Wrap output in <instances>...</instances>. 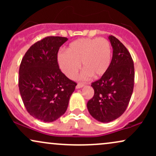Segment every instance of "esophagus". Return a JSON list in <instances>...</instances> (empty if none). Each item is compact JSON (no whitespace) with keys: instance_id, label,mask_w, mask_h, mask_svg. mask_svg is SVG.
<instances>
[{"instance_id":"1","label":"esophagus","mask_w":156,"mask_h":156,"mask_svg":"<svg viewBox=\"0 0 156 156\" xmlns=\"http://www.w3.org/2000/svg\"><path fill=\"white\" fill-rule=\"evenodd\" d=\"M84 86L83 83H78V84H77L76 86V89H80V88H82Z\"/></svg>"}]
</instances>
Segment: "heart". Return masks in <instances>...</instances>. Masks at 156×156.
<instances>
[{"instance_id":"1","label":"heart","mask_w":156,"mask_h":156,"mask_svg":"<svg viewBox=\"0 0 156 156\" xmlns=\"http://www.w3.org/2000/svg\"><path fill=\"white\" fill-rule=\"evenodd\" d=\"M58 65L68 78L74 79L81 64L83 77L98 78L108 71L112 62V47L104 38H83L73 42L67 53H58Z\"/></svg>"}]
</instances>
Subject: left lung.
Masks as SVG:
<instances>
[{"label": "left lung", "instance_id": "obj_1", "mask_svg": "<svg viewBox=\"0 0 156 156\" xmlns=\"http://www.w3.org/2000/svg\"><path fill=\"white\" fill-rule=\"evenodd\" d=\"M113 55L108 71L92 83L94 96L87 103L89 114L101 122L117 119L126 110L133 90V61L125 45L109 36Z\"/></svg>", "mask_w": 156, "mask_h": 156}]
</instances>
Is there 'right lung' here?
<instances>
[{
  "mask_svg": "<svg viewBox=\"0 0 156 156\" xmlns=\"http://www.w3.org/2000/svg\"><path fill=\"white\" fill-rule=\"evenodd\" d=\"M67 38L46 37L30 47L21 61L18 86L27 112L51 122L67 110L77 83L59 69L58 52Z\"/></svg>",
  "mask_w": 156,
  "mask_h": 156,
  "instance_id": "obj_1",
  "label": "right lung"
}]
</instances>
